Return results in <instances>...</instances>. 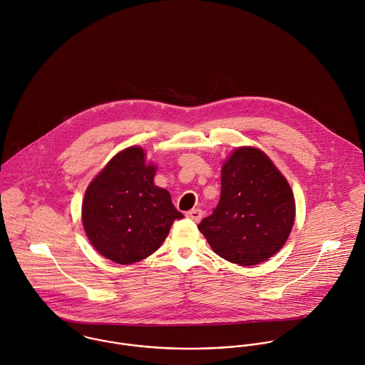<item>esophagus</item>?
<instances>
[{"label": "esophagus", "instance_id": "1", "mask_svg": "<svg viewBox=\"0 0 365 365\" xmlns=\"http://www.w3.org/2000/svg\"><path fill=\"white\" fill-rule=\"evenodd\" d=\"M186 217L193 220V221H196V222H199V221L202 220V217H203V210H200V209H193V210H190V212L186 213Z\"/></svg>", "mask_w": 365, "mask_h": 365}]
</instances>
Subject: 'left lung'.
<instances>
[{
  "label": "left lung",
  "mask_w": 365,
  "mask_h": 365,
  "mask_svg": "<svg viewBox=\"0 0 365 365\" xmlns=\"http://www.w3.org/2000/svg\"><path fill=\"white\" fill-rule=\"evenodd\" d=\"M293 221L288 180L262 150L241 146L222 165L217 207L197 228L221 258L251 267L284 247Z\"/></svg>",
  "instance_id": "1"
}]
</instances>
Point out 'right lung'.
Masks as SVG:
<instances>
[{"mask_svg": "<svg viewBox=\"0 0 365 365\" xmlns=\"http://www.w3.org/2000/svg\"><path fill=\"white\" fill-rule=\"evenodd\" d=\"M156 166L145 152L130 146L118 152L88 185L81 219L93 247L106 258L130 265L153 254L175 220L183 215L166 189L155 186Z\"/></svg>", "mask_w": 365, "mask_h": 365, "instance_id": "add662e5", "label": "right lung"}]
</instances>
